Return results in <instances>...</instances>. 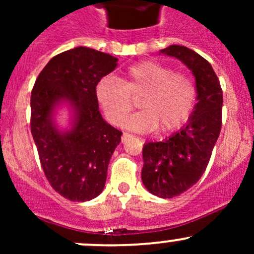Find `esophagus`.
Masks as SVG:
<instances>
[{
	"mask_svg": "<svg viewBox=\"0 0 254 254\" xmlns=\"http://www.w3.org/2000/svg\"><path fill=\"white\" fill-rule=\"evenodd\" d=\"M129 136H130V135L127 134V132H124V134H123V136H122V141H127V139Z\"/></svg>",
	"mask_w": 254,
	"mask_h": 254,
	"instance_id": "1",
	"label": "esophagus"
}]
</instances>
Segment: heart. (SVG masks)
Here are the masks:
<instances>
[{"instance_id":"1","label":"heart","mask_w":254,"mask_h":254,"mask_svg":"<svg viewBox=\"0 0 254 254\" xmlns=\"http://www.w3.org/2000/svg\"><path fill=\"white\" fill-rule=\"evenodd\" d=\"M96 97L104 114L119 125L140 99L141 112L127 118L123 127L136 132L163 134L181 129L195 109L198 91L188 75L175 72L170 66L142 61L127 71L124 81L112 76L96 86Z\"/></svg>"}]
</instances>
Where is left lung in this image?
Returning <instances> with one entry per match:
<instances>
[{
	"label": "left lung",
	"mask_w": 254,
	"mask_h": 254,
	"mask_svg": "<svg viewBox=\"0 0 254 254\" xmlns=\"http://www.w3.org/2000/svg\"><path fill=\"white\" fill-rule=\"evenodd\" d=\"M160 54L182 61L195 77L198 91L188 123L163 141L146 142L142 148L143 186L167 199L188 190L205 172L221 130L224 99L219 78L203 56L182 45H171Z\"/></svg>",
	"instance_id": "left-lung-1"
}]
</instances>
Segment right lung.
Listing matches in <instances>:
<instances>
[{
  "label": "right lung",
  "mask_w": 254,
  "mask_h": 254,
  "mask_svg": "<svg viewBox=\"0 0 254 254\" xmlns=\"http://www.w3.org/2000/svg\"><path fill=\"white\" fill-rule=\"evenodd\" d=\"M118 59L78 47L54 56L38 76L30 96V130L50 186L71 201H87L103 191L107 171L122 131L102 118L96 86L115 70ZM63 103L73 111L71 127L53 119Z\"/></svg>",
  "instance_id": "add662e5"
}]
</instances>
